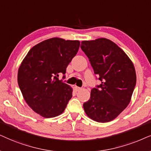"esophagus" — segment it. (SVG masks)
<instances>
[{"label": "esophagus", "mask_w": 151, "mask_h": 151, "mask_svg": "<svg viewBox=\"0 0 151 151\" xmlns=\"http://www.w3.org/2000/svg\"><path fill=\"white\" fill-rule=\"evenodd\" d=\"M74 88H75L76 91H79V90H81V88L78 87V86H75V87H74Z\"/></svg>", "instance_id": "obj_1"}]
</instances>
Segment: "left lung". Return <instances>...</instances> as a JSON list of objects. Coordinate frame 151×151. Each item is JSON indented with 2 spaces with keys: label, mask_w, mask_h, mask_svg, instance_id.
Returning a JSON list of instances; mask_svg holds the SVG:
<instances>
[{
  "label": "left lung",
  "mask_w": 151,
  "mask_h": 151,
  "mask_svg": "<svg viewBox=\"0 0 151 151\" xmlns=\"http://www.w3.org/2000/svg\"><path fill=\"white\" fill-rule=\"evenodd\" d=\"M81 48L101 81L83 104L86 114L97 122L112 121L131 99L136 85L133 63L119 46L105 38L82 41Z\"/></svg>",
  "instance_id": "left-lung-1"
}]
</instances>
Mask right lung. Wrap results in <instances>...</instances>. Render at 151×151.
<instances>
[{"label": "right lung", "instance_id": "right-lung-1", "mask_svg": "<svg viewBox=\"0 0 151 151\" xmlns=\"http://www.w3.org/2000/svg\"><path fill=\"white\" fill-rule=\"evenodd\" d=\"M79 41L52 38L31 48L18 72V83L24 99L35 112L55 117L65 110L72 88L59 80L77 55ZM64 77V76H63Z\"/></svg>", "mask_w": 151, "mask_h": 151}]
</instances>
